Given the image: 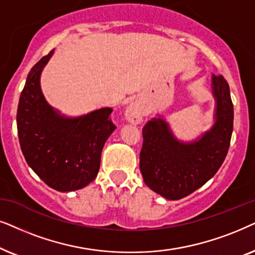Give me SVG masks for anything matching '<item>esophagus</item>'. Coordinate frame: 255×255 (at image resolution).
<instances>
[{
	"instance_id": "1",
	"label": "esophagus",
	"mask_w": 255,
	"mask_h": 255,
	"mask_svg": "<svg viewBox=\"0 0 255 255\" xmlns=\"http://www.w3.org/2000/svg\"><path fill=\"white\" fill-rule=\"evenodd\" d=\"M142 117H143V110H142L141 105L138 103L130 104L127 111H126V119L134 125L140 124L142 121Z\"/></svg>"
}]
</instances>
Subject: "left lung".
<instances>
[{"instance_id":"1","label":"left lung","mask_w":255,"mask_h":255,"mask_svg":"<svg viewBox=\"0 0 255 255\" xmlns=\"http://www.w3.org/2000/svg\"><path fill=\"white\" fill-rule=\"evenodd\" d=\"M217 99L216 124L201 140L176 141L162 119H151L143 128L140 170L152 191L167 199H181L204 185L222 167L233 130V104L223 76L213 74Z\"/></svg>"}]
</instances>
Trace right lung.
Listing matches in <instances>:
<instances>
[{
    "instance_id": "1",
    "label": "right lung",
    "mask_w": 255,
    "mask_h": 255,
    "mask_svg": "<svg viewBox=\"0 0 255 255\" xmlns=\"http://www.w3.org/2000/svg\"><path fill=\"white\" fill-rule=\"evenodd\" d=\"M52 52L28 74L17 108V133L25 161L38 177L54 190L74 191L97 177L104 144L117 127L111 108L66 119L46 104L39 76Z\"/></svg>"
}]
</instances>
